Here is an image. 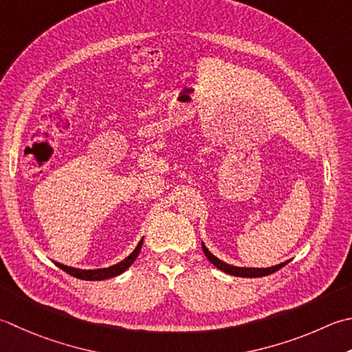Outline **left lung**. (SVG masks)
<instances>
[{
    "label": "left lung",
    "mask_w": 352,
    "mask_h": 352,
    "mask_svg": "<svg viewBox=\"0 0 352 352\" xmlns=\"http://www.w3.org/2000/svg\"><path fill=\"white\" fill-rule=\"evenodd\" d=\"M203 252L206 254V258H208L210 263L215 265L219 270L227 273V274H232V276H239V278H261V276H267V274H272L274 272H278L279 268H282L284 265L288 264L287 263H282L278 264L274 267H268V268H250V267H235V265H230V264H226L224 261L218 259L217 256H213V254L208 250V247L203 244Z\"/></svg>",
    "instance_id": "obj_1"
}]
</instances>
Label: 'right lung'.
Wrapping results in <instances>:
<instances>
[{
	"mask_svg": "<svg viewBox=\"0 0 352 352\" xmlns=\"http://www.w3.org/2000/svg\"><path fill=\"white\" fill-rule=\"evenodd\" d=\"M142 244H143V239H140V243L137 244L134 252L131 253L128 258L120 261L119 264L111 265V267H108V268H96V270H80V268L68 267V265L59 264V263H54V264H56L60 268V270H64L65 273L72 274V276L78 278V279H84V280H103V279H108V278L119 276V274H122L123 272H125L126 268H129V265L134 263L135 258L139 256V253L142 250Z\"/></svg>",
	"mask_w": 352,
	"mask_h": 352,
	"instance_id": "add662e5",
	"label": "right lung"
}]
</instances>
